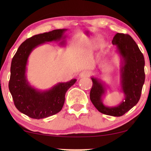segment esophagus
Returning <instances> with one entry per match:
<instances>
[{"label": "esophagus", "mask_w": 151, "mask_h": 151, "mask_svg": "<svg viewBox=\"0 0 151 151\" xmlns=\"http://www.w3.org/2000/svg\"><path fill=\"white\" fill-rule=\"evenodd\" d=\"M90 73L88 71H82L81 73L80 74V78H86L89 76Z\"/></svg>", "instance_id": "34e87169"}]
</instances>
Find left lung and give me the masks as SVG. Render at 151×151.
Listing matches in <instances>:
<instances>
[{"instance_id": "1", "label": "left lung", "mask_w": 151, "mask_h": 151, "mask_svg": "<svg viewBox=\"0 0 151 151\" xmlns=\"http://www.w3.org/2000/svg\"><path fill=\"white\" fill-rule=\"evenodd\" d=\"M112 42L117 47L124 58V63L121 70V76L125 101L117 107L105 106L101 100L104 89L102 84L93 78H91L93 85L90 91V99L100 113L119 117L124 115L139 102L145 81V62L143 54L130 35L117 33L113 37Z\"/></svg>"}]
</instances>
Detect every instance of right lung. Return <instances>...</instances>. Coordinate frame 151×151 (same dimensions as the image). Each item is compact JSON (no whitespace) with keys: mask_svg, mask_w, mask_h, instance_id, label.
Instances as JSON below:
<instances>
[{"mask_svg":"<svg viewBox=\"0 0 151 151\" xmlns=\"http://www.w3.org/2000/svg\"><path fill=\"white\" fill-rule=\"evenodd\" d=\"M66 30L55 29L27 38L20 45L12 58L9 91L16 108L31 118H46L60 112L65 103L66 92L76 82L73 79L59 83L47 91L40 92L31 87L26 80L27 62L33 49L45 42L60 40Z\"/></svg>","mask_w":151,"mask_h":151,"instance_id":"add662e5","label":"right lung"}]
</instances>
